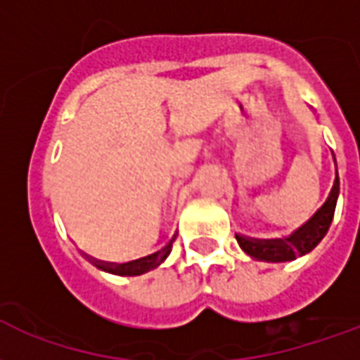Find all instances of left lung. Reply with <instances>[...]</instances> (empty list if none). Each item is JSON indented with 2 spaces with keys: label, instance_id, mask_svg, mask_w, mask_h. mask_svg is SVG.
I'll list each match as a JSON object with an SVG mask.
<instances>
[{
  "label": "left lung",
  "instance_id": "1",
  "mask_svg": "<svg viewBox=\"0 0 360 360\" xmlns=\"http://www.w3.org/2000/svg\"><path fill=\"white\" fill-rule=\"evenodd\" d=\"M332 161H334L335 167L334 153H332ZM338 195H340V176H338V169H335L334 184L330 188L326 201L313 212L311 219L303 222L299 228H295L290 236L259 240V238H248V236L236 234V240L251 259L264 261V263H285V261H293L295 257L307 255L328 234L330 224L334 220Z\"/></svg>",
  "mask_w": 360,
  "mask_h": 360
}]
</instances>
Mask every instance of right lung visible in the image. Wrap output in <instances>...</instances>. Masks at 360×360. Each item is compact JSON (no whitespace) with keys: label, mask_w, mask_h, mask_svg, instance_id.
<instances>
[{"label":"right lung","mask_w":360,"mask_h":360,"mask_svg":"<svg viewBox=\"0 0 360 360\" xmlns=\"http://www.w3.org/2000/svg\"><path fill=\"white\" fill-rule=\"evenodd\" d=\"M176 240V232L170 238L169 243L165 245L159 251H155L151 255L141 257V259H136V261H130V263H107V261H99V259H94V257L84 255L91 264H96L97 269L103 270V272H109V274H117V276H140V274H146L149 270L157 269L159 264L170 255V249H172V241Z\"/></svg>","instance_id":"1"}]
</instances>
